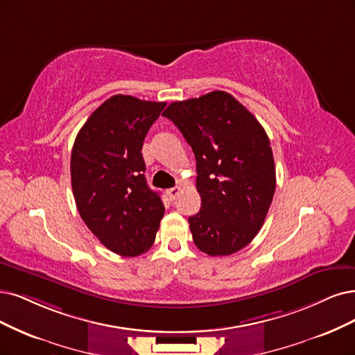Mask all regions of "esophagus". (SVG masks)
Instances as JSON below:
<instances>
[{"mask_svg": "<svg viewBox=\"0 0 355 355\" xmlns=\"http://www.w3.org/2000/svg\"><path fill=\"white\" fill-rule=\"evenodd\" d=\"M180 191H181V189L180 187H173V189H168L166 190V194H168V198L171 199V200H174L177 196L180 194Z\"/></svg>", "mask_w": 355, "mask_h": 355, "instance_id": "34e87169", "label": "esophagus"}]
</instances>
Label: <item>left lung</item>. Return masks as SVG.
<instances>
[{
  "label": "left lung",
  "mask_w": 355,
  "mask_h": 355,
  "mask_svg": "<svg viewBox=\"0 0 355 355\" xmlns=\"http://www.w3.org/2000/svg\"><path fill=\"white\" fill-rule=\"evenodd\" d=\"M196 156L202 206L189 218L193 241L209 256L241 250L263 225L277 189L265 128L227 92L168 105L162 114Z\"/></svg>",
  "instance_id": "left-lung-1"
}]
</instances>
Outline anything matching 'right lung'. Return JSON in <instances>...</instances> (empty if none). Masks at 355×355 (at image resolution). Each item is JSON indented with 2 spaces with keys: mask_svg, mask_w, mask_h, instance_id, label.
I'll return each mask as SVG.
<instances>
[{
  "mask_svg": "<svg viewBox=\"0 0 355 355\" xmlns=\"http://www.w3.org/2000/svg\"><path fill=\"white\" fill-rule=\"evenodd\" d=\"M165 102L114 95L92 112L71 152L76 206L92 234L111 252H148L165 207L144 178L143 140Z\"/></svg>",
  "mask_w": 355,
  "mask_h": 355,
  "instance_id": "right-lung-1",
  "label": "right lung"
}]
</instances>
